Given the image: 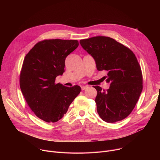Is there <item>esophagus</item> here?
Instances as JSON below:
<instances>
[{
    "mask_svg": "<svg viewBox=\"0 0 160 160\" xmlns=\"http://www.w3.org/2000/svg\"><path fill=\"white\" fill-rule=\"evenodd\" d=\"M88 87V86H87V85H82V86H81V88H82V90H85V88H87Z\"/></svg>",
    "mask_w": 160,
    "mask_h": 160,
    "instance_id": "obj_1",
    "label": "esophagus"
}]
</instances>
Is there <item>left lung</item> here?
Masks as SVG:
<instances>
[{
	"label": "left lung",
	"instance_id": "left-lung-1",
	"mask_svg": "<svg viewBox=\"0 0 160 160\" xmlns=\"http://www.w3.org/2000/svg\"><path fill=\"white\" fill-rule=\"evenodd\" d=\"M82 48L96 61L97 70L108 72L109 88L94 86L97 111L108 123L127 118L138 102L142 90V74L134 53L123 44L108 37H94L80 40Z\"/></svg>",
	"mask_w": 160,
	"mask_h": 160
}]
</instances>
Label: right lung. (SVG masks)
<instances>
[{"mask_svg": "<svg viewBox=\"0 0 160 160\" xmlns=\"http://www.w3.org/2000/svg\"><path fill=\"white\" fill-rule=\"evenodd\" d=\"M78 45L75 40L45 39L37 43L24 59L19 76L21 92L30 109L45 122L61 119L80 92L78 85L55 83L64 72L66 58Z\"/></svg>", "mask_w": 160, "mask_h": 160, "instance_id": "obj_1", "label": "right lung"}]
</instances>
